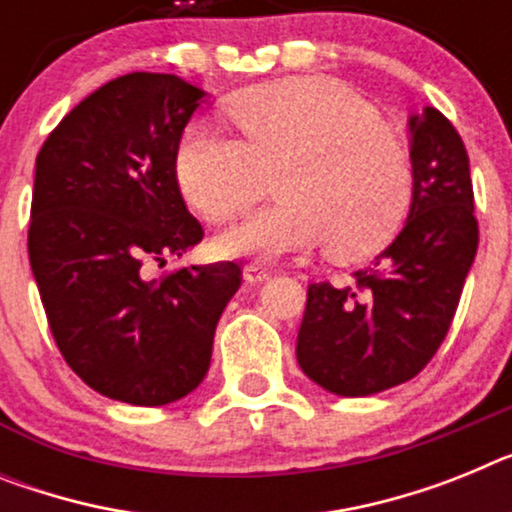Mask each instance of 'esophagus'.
<instances>
[{"label": "esophagus", "instance_id": "34e87169", "mask_svg": "<svg viewBox=\"0 0 512 512\" xmlns=\"http://www.w3.org/2000/svg\"><path fill=\"white\" fill-rule=\"evenodd\" d=\"M269 277H272V272H266V269H261V266L256 264L243 266V279H246L248 285H261V282H266Z\"/></svg>", "mask_w": 512, "mask_h": 512}]
</instances>
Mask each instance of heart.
Instances as JSON below:
<instances>
[{
    "instance_id": "1",
    "label": "heart",
    "mask_w": 512,
    "mask_h": 512,
    "mask_svg": "<svg viewBox=\"0 0 512 512\" xmlns=\"http://www.w3.org/2000/svg\"><path fill=\"white\" fill-rule=\"evenodd\" d=\"M240 142L204 126L183 134L176 181L212 222L256 202L272 176L277 202L214 238L225 259L274 261L323 240L334 261L368 259L404 225L414 170L360 95L326 77L251 87L227 103Z\"/></svg>"
}]
</instances>
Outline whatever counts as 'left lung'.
Returning <instances> with one entry per match:
<instances>
[{"label": "left lung", "instance_id": "obj_1", "mask_svg": "<svg viewBox=\"0 0 512 512\" xmlns=\"http://www.w3.org/2000/svg\"><path fill=\"white\" fill-rule=\"evenodd\" d=\"M412 207L391 246L355 285L308 287L300 368L336 396H370L409 381L443 344L476 256L469 155L438 108L409 116Z\"/></svg>", "mask_w": 512, "mask_h": 512}]
</instances>
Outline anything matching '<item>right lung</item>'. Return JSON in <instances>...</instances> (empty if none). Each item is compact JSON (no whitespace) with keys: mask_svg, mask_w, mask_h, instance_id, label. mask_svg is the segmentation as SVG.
I'll return each instance as SVG.
<instances>
[{"mask_svg":"<svg viewBox=\"0 0 512 512\" xmlns=\"http://www.w3.org/2000/svg\"><path fill=\"white\" fill-rule=\"evenodd\" d=\"M204 98L176 74H124L74 106L36 157L30 269L56 347L108 399L163 406L194 391L240 287L233 261L147 277L204 235L176 181Z\"/></svg>","mask_w":512,"mask_h":512,"instance_id":"right-lung-1","label":"right lung"}]
</instances>
